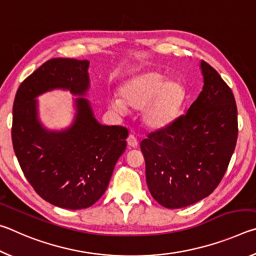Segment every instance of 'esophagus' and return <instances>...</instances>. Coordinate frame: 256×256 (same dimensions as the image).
I'll use <instances>...</instances> for the list:
<instances>
[{
    "mask_svg": "<svg viewBox=\"0 0 256 256\" xmlns=\"http://www.w3.org/2000/svg\"><path fill=\"white\" fill-rule=\"evenodd\" d=\"M128 146H130V148H136V146H138L136 138L132 136V134H130L128 138Z\"/></svg>",
    "mask_w": 256,
    "mask_h": 256,
    "instance_id": "1",
    "label": "esophagus"
}]
</instances>
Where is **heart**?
Listing matches in <instances>:
<instances>
[{"label": "heart", "instance_id": "obj_1", "mask_svg": "<svg viewBox=\"0 0 256 256\" xmlns=\"http://www.w3.org/2000/svg\"><path fill=\"white\" fill-rule=\"evenodd\" d=\"M185 86L167 79L162 72L144 71L130 78L120 88V98H112V110L124 114L126 108L142 110V122L150 130H162L177 120L185 105Z\"/></svg>", "mask_w": 256, "mask_h": 256}]
</instances>
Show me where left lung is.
<instances>
[{"label":"left lung","mask_w":256,"mask_h":256,"mask_svg":"<svg viewBox=\"0 0 256 256\" xmlns=\"http://www.w3.org/2000/svg\"><path fill=\"white\" fill-rule=\"evenodd\" d=\"M201 71L204 84L186 114L140 144L151 196L168 209L210 196L235 150L237 107L232 89L204 60Z\"/></svg>","instance_id":"obj_1"}]
</instances>
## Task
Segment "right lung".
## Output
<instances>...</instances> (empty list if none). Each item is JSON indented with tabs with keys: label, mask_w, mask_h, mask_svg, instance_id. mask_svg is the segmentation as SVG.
I'll return each mask as SVG.
<instances>
[{
	"label": "right lung",
	"mask_w": 256,
	"mask_h": 256,
	"mask_svg": "<svg viewBox=\"0 0 256 256\" xmlns=\"http://www.w3.org/2000/svg\"><path fill=\"white\" fill-rule=\"evenodd\" d=\"M88 68L86 60H47L20 84L14 102L12 144L21 170L38 196L63 209L96 203L126 148L128 130L102 125L84 98L90 86ZM55 88L78 96L75 120L60 132L42 125L36 99Z\"/></svg>",
	"instance_id": "1"
}]
</instances>
